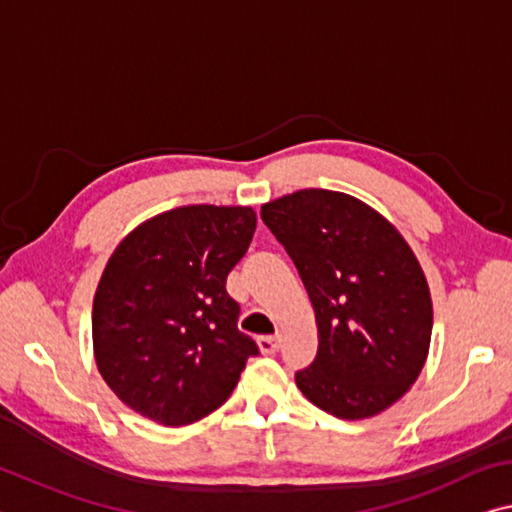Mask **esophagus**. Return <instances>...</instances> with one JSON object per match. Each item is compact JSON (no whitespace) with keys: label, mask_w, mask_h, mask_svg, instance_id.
Returning <instances> with one entry per match:
<instances>
[{"label":"esophagus","mask_w":512,"mask_h":512,"mask_svg":"<svg viewBox=\"0 0 512 512\" xmlns=\"http://www.w3.org/2000/svg\"><path fill=\"white\" fill-rule=\"evenodd\" d=\"M257 346L259 351H262L264 355H273L278 348L282 346V335H273V337H259L257 339Z\"/></svg>","instance_id":"34e87169"}]
</instances>
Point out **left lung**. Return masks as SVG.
Wrapping results in <instances>:
<instances>
[{"label": "left lung", "mask_w": 512, "mask_h": 512, "mask_svg": "<svg viewBox=\"0 0 512 512\" xmlns=\"http://www.w3.org/2000/svg\"><path fill=\"white\" fill-rule=\"evenodd\" d=\"M310 294L319 351L296 385L316 408L367 419L394 405L424 369L433 300L403 234L367 202L303 189L262 205Z\"/></svg>", "instance_id": "obj_1"}]
</instances>
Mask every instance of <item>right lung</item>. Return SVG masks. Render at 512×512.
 Wrapping results in <instances>:
<instances>
[{
	"label": "right lung",
	"instance_id": "1",
	"mask_svg": "<svg viewBox=\"0 0 512 512\" xmlns=\"http://www.w3.org/2000/svg\"><path fill=\"white\" fill-rule=\"evenodd\" d=\"M257 227L253 207L186 205L136 225L93 298V353L127 408L189 426L227 401L257 346L225 280Z\"/></svg>",
	"mask_w": 512,
	"mask_h": 512
}]
</instances>
